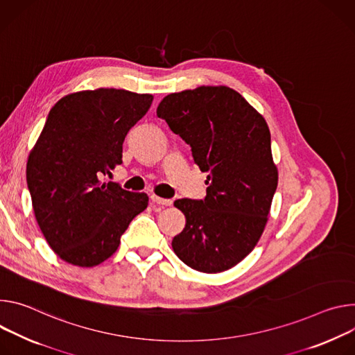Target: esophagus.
Wrapping results in <instances>:
<instances>
[{
	"label": "esophagus",
	"instance_id": "34e87169",
	"mask_svg": "<svg viewBox=\"0 0 355 355\" xmlns=\"http://www.w3.org/2000/svg\"><path fill=\"white\" fill-rule=\"evenodd\" d=\"M150 200L159 206H171L172 205L171 199H162V198H159V196H155V194L150 196Z\"/></svg>",
	"mask_w": 355,
	"mask_h": 355
}]
</instances>
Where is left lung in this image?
<instances>
[{
	"label": "left lung",
	"instance_id": "obj_1",
	"mask_svg": "<svg viewBox=\"0 0 355 355\" xmlns=\"http://www.w3.org/2000/svg\"><path fill=\"white\" fill-rule=\"evenodd\" d=\"M156 115L190 145L194 164L209 173L205 200L175 202L186 227L172 248L191 269L227 270L254 250L268 221L278 186L269 128L240 93L225 86L172 93Z\"/></svg>",
	"mask_w": 355,
	"mask_h": 355
}]
</instances>
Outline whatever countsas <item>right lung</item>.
Segmentation results:
<instances>
[{
  "label": "right lung",
  "mask_w": 355,
  "mask_h": 355,
  "mask_svg": "<svg viewBox=\"0 0 355 355\" xmlns=\"http://www.w3.org/2000/svg\"><path fill=\"white\" fill-rule=\"evenodd\" d=\"M152 100L97 89L69 94L49 111L28 157L26 183L37 225L63 261L86 268L101 263L146 209L145 193L101 179L123 164L124 139Z\"/></svg>",
  "instance_id": "right-lung-1"
}]
</instances>
